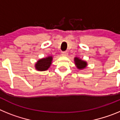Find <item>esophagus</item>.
<instances>
[{
    "mask_svg": "<svg viewBox=\"0 0 120 120\" xmlns=\"http://www.w3.org/2000/svg\"><path fill=\"white\" fill-rule=\"evenodd\" d=\"M67 55H68V52H66V51H65V52H62V56H67Z\"/></svg>",
    "mask_w": 120,
    "mask_h": 120,
    "instance_id": "esophagus-1",
    "label": "esophagus"
}]
</instances>
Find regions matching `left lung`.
<instances>
[{
    "label": "left lung",
    "mask_w": 120,
    "mask_h": 120,
    "mask_svg": "<svg viewBox=\"0 0 120 120\" xmlns=\"http://www.w3.org/2000/svg\"><path fill=\"white\" fill-rule=\"evenodd\" d=\"M75 61L76 65H77V68L79 69H83L86 66V62L85 61H82L81 59H79L78 58H75Z\"/></svg>",
    "instance_id": "left-lung-1"
}]
</instances>
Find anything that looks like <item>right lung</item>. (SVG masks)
Masks as SVG:
<instances>
[{"instance_id": "right-lung-1", "label": "right lung", "mask_w": 120, "mask_h": 120, "mask_svg": "<svg viewBox=\"0 0 120 120\" xmlns=\"http://www.w3.org/2000/svg\"><path fill=\"white\" fill-rule=\"evenodd\" d=\"M52 56H49L46 58L40 59L35 64L36 69L39 71L47 70L52 64Z\"/></svg>"}]
</instances>
